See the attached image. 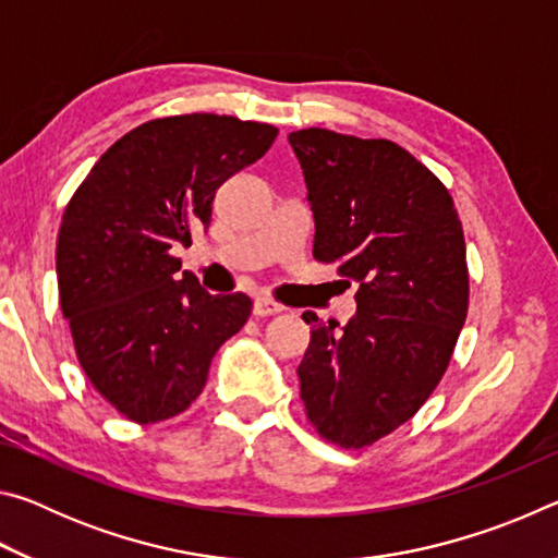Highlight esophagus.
<instances>
[{
	"label": "esophagus",
	"instance_id": "esophagus-1",
	"mask_svg": "<svg viewBox=\"0 0 558 558\" xmlns=\"http://www.w3.org/2000/svg\"><path fill=\"white\" fill-rule=\"evenodd\" d=\"M282 313V307L278 302H272L268 298H256L253 300V315L256 317H270V315H278Z\"/></svg>",
	"mask_w": 558,
	"mask_h": 558
}]
</instances>
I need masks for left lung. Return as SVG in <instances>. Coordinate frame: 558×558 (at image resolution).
Masks as SVG:
<instances>
[{
  "mask_svg": "<svg viewBox=\"0 0 558 558\" xmlns=\"http://www.w3.org/2000/svg\"><path fill=\"white\" fill-rule=\"evenodd\" d=\"M315 216L313 256L356 282V313H302L300 399L319 436L372 446L426 403L468 315L465 239L440 179L389 140L290 132Z\"/></svg>",
  "mask_w": 558,
  "mask_h": 558,
  "instance_id": "8db88e82",
  "label": "left lung"
}]
</instances>
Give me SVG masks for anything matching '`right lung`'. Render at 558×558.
<instances>
[{
  "label": "right lung",
  "mask_w": 558,
  "mask_h": 558,
  "mask_svg": "<svg viewBox=\"0 0 558 558\" xmlns=\"http://www.w3.org/2000/svg\"><path fill=\"white\" fill-rule=\"evenodd\" d=\"M276 137L266 122L214 112L149 120L98 159L65 206L61 310L83 372L125 418L189 409L216 349L248 319V295H211L172 251L209 229L216 189Z\"/></svg>",
  "instance_id": "obj_1"
}]
</instances>
